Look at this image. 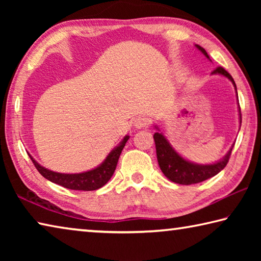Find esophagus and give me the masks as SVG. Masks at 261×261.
I'll return each mask as SVG.
<instances>
[{
	"label": "esophagus",
	"mask_w": 261,
	"mask_h": 261,
	"mask_svg": "<svg viewBox=\"0 0 261 261\" xmlns=\"http://www.w3.org/2000/svg\"><path fill=\"white\" fill-rule=\"evenodd\" d=\"M148 123H149V121L146 117H144V116L137 117L134 122V127L135 129H143V127L148 125Z\"/></svg>",
	"instance_id": "1"
}]
</instances>
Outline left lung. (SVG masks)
<instances>
[{
    "mask_svg": "<svg viewBox=\"0 0 261 261\" xmlns=\"http://www.w3.org/2000/svg\"><path fill=\"white\" fill-rule=\"evenodd\" d=\"M194 47L199 50L202 55H204L207 60H210V56L204 48L199 45H194ZM212 74H220V76L228 78L229 81L232 83L233 87H235L236 95H237V87L236 84L233 82L232 77L223 68H216ZM237 105H238V116H240V124L242 123V115H241V108L240 102H238V95H237ZM154 127L158 130L154 134V141H155V148H156V156L158 162L160 166V169L162 170L163 175L166 176L168 179L171 182L182 184V185H190L200 183L202 180H206L211 177H213L216 174H219L221 170L223 169L228 163L229 156H230L232 147L235 143L231 145V147L227 152L226 155L221 158L220 160L215 161L213 163H207V165H202V163H196L193 161H190L188 159L180 155V154L176 151L168 140L165 134L160 130L156 124H154Z\"/></svg>",
    "mask_w": 261,
    "mask_h": 261,
    "instance_id": "8db88e82",
    "label": "left lung"
}]
</instances>
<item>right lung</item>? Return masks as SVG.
<instances>
[{
  "instance_id": "right-lung-1",
  "label": "right lung",
  "mask_w": 261,
  "mask_h": 261,
  "mask_svg": "<svg viewBox=\"0 0 261 261\" xmlns=\"http://www.w3.org/2000/svg\"><path fill=\"white\" fill-rule=\"evenodd\" d=\"M130 136H125L120 144L116 147H114L109 154L106 156L105 160L100 163L98 167L93 168V169L83 171V173H76V174H63V173H56L47 169L40 163L34 160V158L29 154L31 160L34 163L35 168H37L39 173H40L46 179L50 180V182L59 184L61 187H64L67 189L71 190H82V191H93V190H98L102 188L103 185L112 178L115 169H116L118 158H120L122 149L124 148L127 139Z\"/></svg>"
}]
</instances>
